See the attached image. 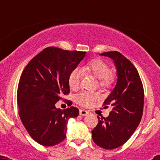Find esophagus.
I'll return each mask as SVG.
<instances>
[{
    "label": "esophagus",
    "mask_w": 160,
    "mask_h": 160,
    "mask_svg": "<svg viewBox=\"0 0 160 160\" xmlns=\"http://www.w3.org/2000/svg\"><path fill=\"white\" fill-rule=\"evenodd\" d=\"M80 114L81 116H86L87 114H88V111L80 109Z\"/></svg>",
    "instance_id": "esophagus-1"
}]
</instances>
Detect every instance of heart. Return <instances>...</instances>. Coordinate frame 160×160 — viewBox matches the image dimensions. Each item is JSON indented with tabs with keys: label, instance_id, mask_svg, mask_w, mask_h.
<instances>
[{
	"label": "heart",
	"instance_id": "b5f03b06",
	"mask_svg": "<svg viewBox=\"0 0 160 160\" xmlns=\"http://www.w3.org/2000/svg\"><path fill=\"white\" fill-rule=\"evenodd\" d=\"M83 72H88L94 76L100 81V86L101 88H106L111 84V79L109 77L111 69L109 66L101 59H93L85 64L82 67ZM80 80H81V72L78 69H75L69 75L68 83L70 89L76 90L80 88ZM96 98L93 93L88 92H82L76 97V101L77 104L83 107H88L92 104Z\"/></svg>",
	"mask_w": 160,
	"mask_h": 160
}]
</instances>
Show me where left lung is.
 I'll list each match as a JSON object with an SVG mask.
<instances>
[{
	"mask_svg": "<svg viewBox=\"0 0 160 160\" xmlns=\"http://www.w3.org/2000/svg\"><path fill=\"white\" fill-rule=\"evenodd\" d=\"M110 58L117 71V83L104 101L111 111L107 118H98L92 138L100 147L114 149L125 144L140 123L144 105V90L133 64L117 51L100 54ZM107 107V106H105Z\"/></svg>",
	"mask_w": 160,
	"mask_h": 160,
	"instance_id": "8db88e82",
	"label": "left lung"
}]
</instances>
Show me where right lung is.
<instances>
[{
    "mask_svg": "<svg viewBox=\"0 0 160 160\" xmlns=\"http://www.w3.org/2000/svg\"><path fill=\"white\" fill-rule=\"evenodd\" d=\"M86 52L48 47L28 62L21 76L17 93L19 116L30 136L38 144L53 146L63 141L67 124L78 108L61 110L56 103L70 93L69 75Z\"/></svg>",
    "mask_w": 160,
    "mask_h": 160,
    "instance_id": "right-lung-1",
    "label": "right lung"
}]
</instances>
